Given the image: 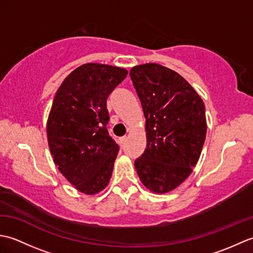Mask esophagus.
Masks as SVG:
<instances>
[{
    "label": "esophagus",
    "mask_w": 253,
    "mask_h": 253,
    "mask_svg": "<svg viewBox=\"0 0 253 253\" xmlns=\"http://www.w3.org/2000/svg\"><path fill=\"white\" fill-rule=\"evenodd\" d=\"M127 139H128V138H127L126 136H124V137H122V138L120 139V141H121V143H122V144H124V143H126Z\"/></svg>",
    "instance_id": "34e87169"
}]
</instances>
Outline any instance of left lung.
I'll return each instance as SVG.
<instances>
[{
	"label": "left lung",
	"mask_w": 253,
	"mask_h": 253,
	"mask_svg": "<svg viewBox=\"0 0 253 253\" xmlns=\"http://www.w3.org/2000/svg\"><path fill=\"white\" fill-rule=\"evenodd\" d=\"M146 117L147 148L135 161L149 190H174L191 174L207 135L200 95L178 73L148 63L129 73Z\"/></svg>",
	"instance_id": "left-lung-1"
}]
</instances>
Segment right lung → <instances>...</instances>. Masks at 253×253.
<instances>
[{
  "label": "right lung",
  "instance_id": "1",
  "mask_svg": "<svg viewBox=\"0 0 253 253\" xmlns=\"http://www.w3.org/2000/svg\"><path fill=\"white\" fill-rule=\"evenodd\" d=\"M125 68L88 63L58 88L46 124L53 161L85 195L102 191L111 179L120 147L110 137L106 100L126 78Z\"/></svg>",
  "mask_w": 253,
  "mask_h": 253
}]
</instances>
